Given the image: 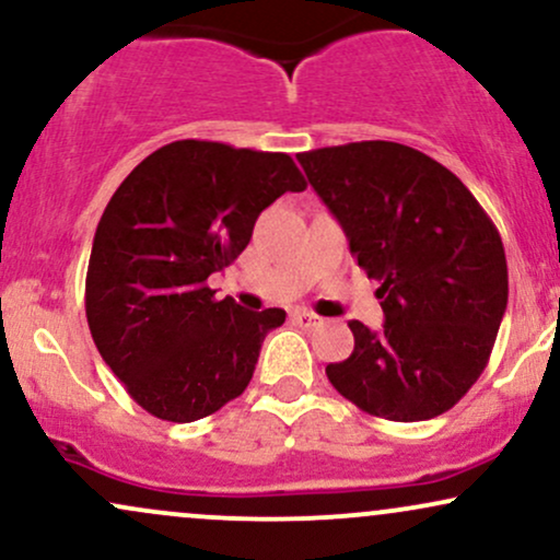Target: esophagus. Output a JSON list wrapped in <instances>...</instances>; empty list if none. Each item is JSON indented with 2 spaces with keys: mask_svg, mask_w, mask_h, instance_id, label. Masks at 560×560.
Returning a JSON list of instances; mask_svg holds the SVG:
<instances>
[{
  "mask_svg": "<svg viewBox=\"0 0 560 560\" xmlns=\"http://www.w3.org/2000/svg\"><path fill=\"white\" fill-rule=\"evenodd\" d=\"M292 318H294V324L302 326V329H316V326L324 324V318L316 316V313H307V311H298Z\"/></svg>",
  "mask_w": 560,
  "mask_h": 560,
  "instance_id": "obj_1",
  "label": "esophagus"
}]
</instances>
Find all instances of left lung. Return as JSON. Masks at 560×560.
Here are the masks:
<instances>
[{
	"label": "left lung",
	"mask_w": 560,
	"mask_h": 560,
	"mask_svg": "<svg viewBox=\"0 0 560 560\" xmlns=\"http://www.w3.org/2000/svg\"><path fill=\"white\" fill-rule=\"evenodd\" d=\"M298 160L358 266L382 281L384 331L350 320L355 350L326 376L378 419L445 413L487 369L508 305L498 229L453 171L413 147L350 141Z\"/></svg>",
	"instance_id": "1"
}]
</instances>
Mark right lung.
Listing matches in <instances>:
<instances>
[{
  "instance_id": "obj_1",
  "label": "right lung",
  "mask_w": 560,
  "mask_h": 560,
  "mask_svg": "<svg viewBox=\"0 0 560 560\" xmlns=\"http://www.w3.org/2000/svg\"><path fill=\"white\" fill-rule=\"evenodd\" d=\"M305 186L284 152L199 139L160 147L118 186L94 234L86 320L147 413L189 423L247 389L287 313L215 300L208 276L240 258L268 205Z\"/></svg>"
}]
</instances>
